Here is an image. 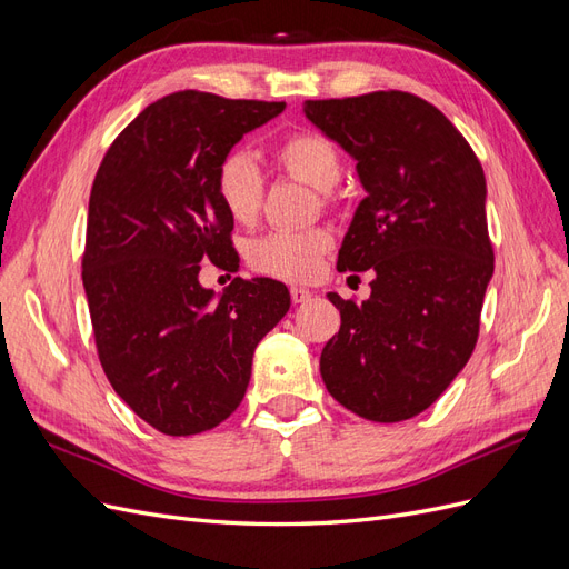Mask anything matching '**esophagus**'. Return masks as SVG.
<instances>
[{
    "label": "esophagus",
    "mask_w": 569,
    "mask_h": 569,
    "mask_svg": "<svg viewBox=\"0 0 569 569\" xmlns=\"http://www.w3.org/2000/svg\"><path fill=\"white\" fill-rule=\"evenodd\" d=\"M289 297L295 303H303V301L311 299V291H308L306 287H289Z\"/></svg>",
    "instance_id": "34e87169"
}]
</instances>
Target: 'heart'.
Segmentation results:
<instances>
[{
  "mask_svg": "<svg viewBox=\"0 0 569 569\" xmlns=\"http://www.w3.org/2000/svg\"><path fill=\"white\" fill-rule=\"evenodd\" d=\"M272 163L284 178L313 184L320 203L335 201V184L341 178V153L337 144L318 130L284 134L272 149ZM216 197L234 222L249 226L266 201V178L256 159L244 149H232L218 161ZM332 247L327 228L272 230L247 244V263L253 272L284 282L311 280L322 256Z\"/></svg>",
  "mask_w": 569,
  "mask_h": 569,
  "instance_id": "obj_1",
  "label": "heart"
}]
</instances>
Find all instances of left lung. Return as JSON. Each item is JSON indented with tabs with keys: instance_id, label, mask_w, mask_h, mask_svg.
<instances>
[{
	"instance_id": "left-lung-1",
	"label": "left lung",
	"mask_w": 569,
	"mask_h": 569,
	"mask_svg": "<svg viewBox=\"0 0 569 569\" xmlns=\"http://www.w3.org/2000/svg\"><path fill=\"white\" fill-rule=\"evenodd\" d=\"M303 111L358 161L368 192L337 270L375 272L363 303L327 295L341 327L320 353L322 382L356 416L401 422L432 406L475 351L493 274L485 170L418 94L311 99Z\"/></svg>"
}]
</instances>
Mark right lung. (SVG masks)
<instances>
[{"label": "right lung", "instance_id": "obj_1", "mask_svg": "<svg viewBox=\"0 0 569 569\" xmlns=\"http://www.w3.org/2000/svg\"><path fill=\"white\" fill-rule=\"evenodd\" d=\"M284 101L182 90L128 123L92 182L82 284L113 391L168 437L213 429L242 403L256 343L289 311L270 278L199 284L209 261L234 272V220L216 197L218 161Z\"/></svg>", "mask_w": 569, "mask_h": 569}]
</instances>
